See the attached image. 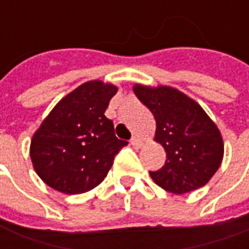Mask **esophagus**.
<instances>
[{
    "label": "esophagus",
    "mask_w": 249,
    "mask_h": 249,
    "mask_svg": "<svg viewBox=\"0 0 249 249\" xmlns=\"http://www.w3.org/2000/svg\"><path fill=\"white\" fill-rule=\"evenodd\" d=\"M130 144L135 146V148H141V145H142V140L141 139H139V137H132V140H130Z\"/></svg>",
    "instance_id": "obj_1"
}]
</instances>
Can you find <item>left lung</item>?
Masks as SVG:
<instances>
[{
	"label": "left lung",
	"mask_w": 249,
	"mask_h": 249,
	"mask_svg": "<svg viewBox=\"0 0 249 249\" xmlns=\"http://www.w3.org/2000/svg\"><path fill=\"white\" fill-rule=\"evenodd\" d=\"M133 90L155 116V139L167 152L164 167L149 172L153 181L176 195L205 185L224 155L223 139L213 121L178 89L135 85Z\"/></svg>",
	"instance_id": "8db88e82"
}]
</instances>
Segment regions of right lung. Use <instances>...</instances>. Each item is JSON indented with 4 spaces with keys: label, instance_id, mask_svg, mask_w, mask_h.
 Masks as SVG:
<instances>
[{
    "label": "right lung",
    "instance_id": "1",
    "mask_svg": "<svg viewBox=\"0 0 249 249\" xmlns=\"http://www.w3.org/2000/svg\"><path fill=\"white\" fill-rule=\"evenodd\" d=\"M116 93L112 84L85 82L42 121L32 139L30 159L44 183L77 195L107 178L114 156L128 144L116 137L113 121L104 114Z\"/></svg>",
    "mask_w": 249,
    "mask_h": 249
}]
</instances>
